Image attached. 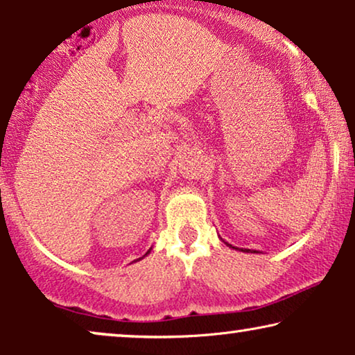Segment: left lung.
Instances as JSON below:
<instances>
[{"label": "left lung", "instance_id": "left-lung-1", "mask_svg": "<svg viewBox=\"0 0 355 355\" xmlns=\"http://www.w3.org/2000/svg\"><path fill=\"white\" fill-rule=\"evenodd\" d=\"M230 248H233V249H238V248L232 246V244H230ZM238 251H243V249H238ZM244 252H249V249H246V251H244ZM252 252H257V251H252Z\"/></svg>", "mask_w": 355, "mask_h": 355}]
</instances>
